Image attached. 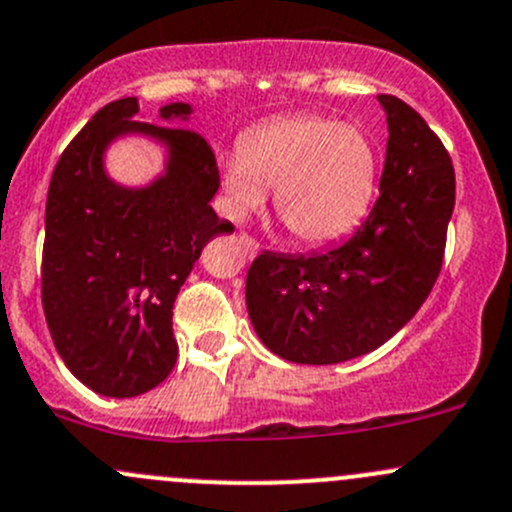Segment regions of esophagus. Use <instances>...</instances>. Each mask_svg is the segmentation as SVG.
<instances>
[{"mask_svg": "<svg viewBox=\"0 0 512 512\" xmlns=\"http://www.w3.org/2000/svg\"><path fill=\"white\" fill-rule=\"evenodd\" d=\"M240 240H242V247H245V252L250 257H255L257 252H260V245H257L255 240H252V237H247V235H240Z\"/></svg>", "mask_w": 512, "mask_h": 512, "instance_id": "esophagus-1", "label": "esophagus"}]
</instances>
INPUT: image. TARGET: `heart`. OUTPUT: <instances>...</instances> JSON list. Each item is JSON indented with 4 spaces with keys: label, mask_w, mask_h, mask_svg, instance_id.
<instances>
[{
    "label": "heart",
    "mask_w": 512,
    "mask_h": 512,
    "mask_svg": "<svg viewBox=\"0 0 512 512\" xmlns=\"http://www.w3.org/2000/svg\"><path fill=\"white\" fill-rule=\"evenodd\" d=\"M227 213L260 210L275 188V210L307 245L347 235L376 190V151L364 131L324 116H287L252 128L240 151L218 160Z\"/></svg>",
    "instance_id": "heart-1"
}]
</instances>
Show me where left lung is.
I'll return each mask as SVG.
<instances>
[{
	"mask_svg": "<svg viewBox=\"0 0 512 512\" xmlns=\"http://www.w3.org/2000/svg\"><path fill=\"white\" fill-rule=\"evenodd\" d=\"M389 141L379 200L349 240L309 255L262 252L245 302L260 342L294 364H342L389 342L441 272L456 203L451 156L401 98L381 94Z\"/></svg>",
	"mask_w": 512,
	"mask_h": 512,
	"instance_id": "1",
	"label": "left lung"
}]
</instances>
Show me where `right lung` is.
<instances>
[{"instance_id":"1","label":"right lung","mask_w":512,"mask_h":512,"mask_svg":"<svg viewBox=\"0 0 512 512\" xmlns=\"http://www.w3.org/2000/svg\"><path fill=\"white\" fill-rule=\"evenodd\" d=\"M138 98H118L86 123L56 163L46 195L41 302L56 352L71 374L108 399H131L173 371V302L215 235L232 232L210 200L218 165L203 136L180 128L190 103L136 121ZM126 135L164 148V173L123 186L105 151Z\"/></svg>"}]
</instances>
